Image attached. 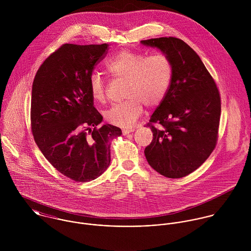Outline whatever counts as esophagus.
I'll list each match as a JSON object with an SVG mask.
<instances>
[{
	"instance_id": "obj_1",
	"label": "esophagus",
	"mask_w": 251,
	"mask_h": 251,
	"mask_svg": "<svg viewBox=\"0 0 251 251\" xmlns=\"http://www.w3.org/2000/svg\"><path fill=\"white\" fill-rule=\"evenodd\" d=\"M132 131H134V129L133 128H124L123 129V133L124 134H128V133H130V132H132Z\"/></svg>"
}]
</instances>
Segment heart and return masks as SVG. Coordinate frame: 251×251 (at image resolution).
I'll list each match as a JSON object with an SVG mask.
<instances>
[{"mask_svg": "<svg viewBox=\"0 0 251 251\" xmlns=\"http://www.w3.org/2000/svg\"><path fill=\"white\" fill-rule=\"evenodd\" d=\"M108 75L113 79L126 80L124 101L116 103L104 114L109 124L130 127L143 112L158 106L165 99L172 84L174 68L171 59L164 54L148 56L145 53L121 50L110 57L105 64ZM89 90L99 103L106 100L105 85L98 74L91 75Z\"/></svg>", "mask_w": 251, "mask_h": 251, "instance_id": "1", "label": "heart"}]
</instances>
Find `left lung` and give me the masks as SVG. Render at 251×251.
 <instances>
[{
    "mask_svg": "<svg viewBox=\"0 0 251 251\" xmlns=\"http://www.w3.org/2000/svg\"><path fill=\"white\" fill-rule=\"evenodd\" d=\"M173 64L172 84L146 125L152 141L145 149L149 164L160 175L179 179L199 168L215 150L221 112L215 80L196 52L177 37L142 40Z\"/></svg>",
    "mask_w": 251,
    "mask_h": 251,
    "instance_id": "obj_1",
    "label": "left lung"
}]
</instances>
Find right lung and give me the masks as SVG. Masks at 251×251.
I'll return each instance as SVG.
<instances>
[{
    "mask_svg": "<svg viewBox=\"0 0 251 251\" xmlns=\"http://www.w3.org/2000/svg\"><path fill=\"white\" fill-rule=\"evenodd\" d=\"M108 44H63L36 72L31 99V127L37 147L60 173L75 181L100 177L111 161V141L122 134L99 126L89 79L107 54Z\"/></svg>",
    "mask_w": 251,
    "mask_h": 251,
    "instance_id": "obj_1",
    "label": "right lung"
}]
</instances>
